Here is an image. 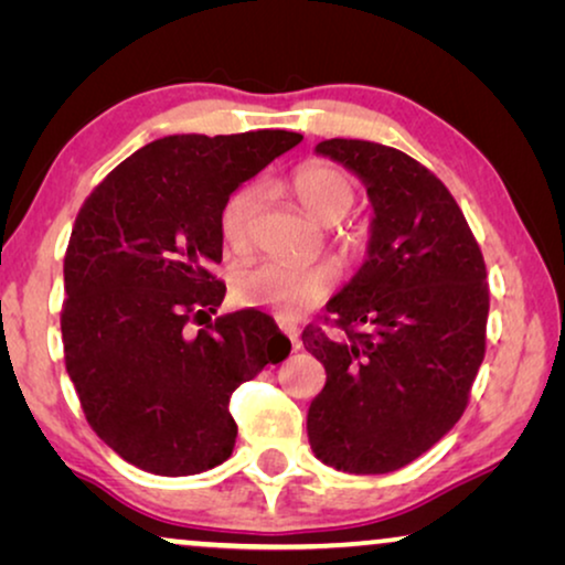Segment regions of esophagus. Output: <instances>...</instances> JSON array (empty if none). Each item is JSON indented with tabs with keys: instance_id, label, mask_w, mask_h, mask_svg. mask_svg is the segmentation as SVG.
Segmentation results:
<instances>
[{
	"instance_id": "34e87169",
	"label": "esophagus",
	"mask_w": 565,
	"mask_h": 565,
	"mask_svg": "<svg viewBox=\"0 0 565 565\" xmlns=\"http://www.w3.org/2000/svg\"><path fill=\"white\" fill-rule=\"evenodd\" d=\"M277 327H280L282 334H288V339L292 342V347H298V344H300V329L296 327V323L280 319V321H277Z\"/></svg>"
}]
</instances>
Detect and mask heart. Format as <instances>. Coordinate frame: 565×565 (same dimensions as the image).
<instances>
[{"mask_svg": "<svg viewBox=\"0 0 565 565\" xmlns=\"http://www.w3.org/2000/svg\"><path fill=\"white\" fill-rule=\"evenodd\" d=\"M290 192L308 218L323 226L339 223L354 205V184L342 169L311 161L300 167L290 180ZM259 188H242L226 200L221 211V234L234 252L249 246L252 226L257 218ZM334 267L292 265L280 259H259L234 275V296L246 306H262L282 316H296L323 300L334 288Z\"/></svg>", "mask_w": 565, "mask_h": 565, "instance_id": "obj_1", "label": "heart"}]
</instances>
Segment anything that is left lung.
I'll return each mask as SVG.
<instances>
[{"label": "left lung", "instance_id": "left-lung-1", "mask_svg": "<svg viewBox=\"0 0 565 565\" xmlns=\"http://www.w3.org/2000/svg\"><path fill=\"white\" fill-rule=\"evenodd\" d=\"M316 153L365 184L373 221L365 262L327 303L344 334L303 331L327 370L308 443L344 473H391L466 412L486 352L483 254L445 184L404 151L329 138Z\"/></svg>", "mask_w": 565, "mask_h": 565}]
</instances>
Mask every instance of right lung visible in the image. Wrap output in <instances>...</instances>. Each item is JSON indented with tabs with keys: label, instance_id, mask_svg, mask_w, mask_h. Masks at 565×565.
Instances as JSON below:
<instances>
[{
	"label": "right lung",
	"instance_id": "right-lung-1",
	"mask_svg": "<svg viewBox=\"0 0 565 565\" xmlns=\"http://www.w3.org/2000/svg\"><path fill=\"white\" fill-rule=\"evenodd\" d=\"M303 141L290 130L164 136L113 169L76 215L64 259L66 373L97 437L130 466L195 476L228 460L231 393L290 339L262 311L221 316V211ZM203 323V321H200Z\"/></svg>",
	"mask_w": 565,
	"mask_h": 565
}]
</instances>
